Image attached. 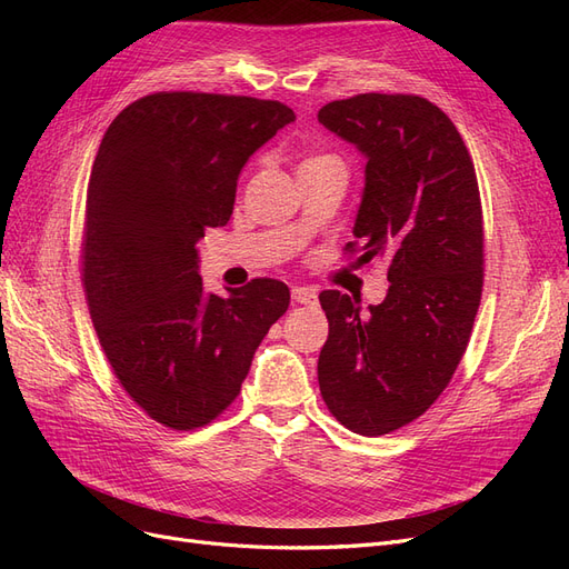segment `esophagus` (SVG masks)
<instances>
[{
	"instance_id": "esophagus-1",
	"label": "esophagus",
	"mask_w": 569,
	"mask_h": 569,
	"mask_svg": "<svg viewBox=\"0 0 569 569\" xmlns=\"http://www.w3.org/2000/svg\"><path fill=\"white\" fill-rule=\"evenodd\" d=\"M291 299H295V303H303V306H316L318 301V295L313 289L308 287H295L291 289Z\"/></svg>"
}]
</instances>
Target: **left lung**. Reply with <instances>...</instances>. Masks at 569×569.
Masks as SVG:
<instances>
[{
  "mask_svg": "<svg viewBox=\"0 0 569 569\" xmlns=\"http://www.w3.org/2000/svg\"><path fill=\"white\" fill-rule=\"evenodd\" d=\"M318 120L366 153L358 266L385 258L389 291L370 313L320 291L330 322L318 358L325 406L356 435L382 437L432 406L468 349L485 287V226L475 163L458 128L418 94H356Z\"/></svg>",
  "mask_w": 569,
  "mask_h": 569,
  "instance_id": "left-lung-1",
  "label": "left lung"
}]
</instances>
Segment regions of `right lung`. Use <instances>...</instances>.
Returning <instances> with one entry per match:
<instances>
[{
  "mask_svg": "<svg viewBox=\"0 0 569 569\" xmlns=\"http://www.w3.org/2000/svg\"><path fill=\"white\" fill-rule=\"evenodd\" d=\"M282 101L153 92L99 144L84 203L80 274L120 387L151 420L189 432L239 396L289 287L256 278L222 299L203 289L194 244L232 216L239 170L295 120Z\"/></svg>",
  "mask_w": 569,
  "mask_h": 569,
  "instance_id": "right-lung-1",
  "label": "right lung"
}]
</instances>
